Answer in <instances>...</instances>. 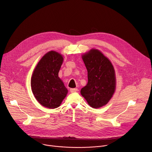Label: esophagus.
<instances>
[{
  "label": "esophagus",
  "instance_id": "1",
  "mask_svg": "<svg viewBox=\"0 0 152 152\" xmlns=\"http://www.w3.org/2000/svg\"><path fill=\"white\" fill-rule=\"evenodd\" d=\"M70 92H71V93H74V92L77 91L78 90H77V88H70Z\"/></svg>",
  "mask_w": 152,
  "mask_h": 152
}]
</instances>
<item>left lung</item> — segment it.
<instances>
[{
  "instance_id": "obj_1",
  "label": "left lung",
  "mask_w": 152,
  "mask_h": 152,
  "mask_svg": "<svg viewBox=\"0 0 152 152\" xmlns=\"http://www.w3.org/2000/svg\"><path fill=\"white\" fill-rule=\"evenodd\" d=\"M88 72V83L80 90L89 105L98 108L106 105L116 88L114 67L98 50L91 49L82 56Z\"/></svg>"
}]
</instances>
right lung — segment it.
<instances>
[{
    "label": "right lung",
    "instance_id": "right-lung-1",
    "mask_svg": "<svg viewBox=\"0 0 152 152\" xmlns=\"http://www.w3.org/2000/svg\"><path fill=\"white\" fill-rule=\"evenodd\" d=\"M63 61V56L59 53L48 52L38 62L31 79L35 98L39 104L48 108L59 107L68 93L58 76Z\"/></svg>",
    "mask_w": 152,
    "mask_h": 152
}]
</instances>
